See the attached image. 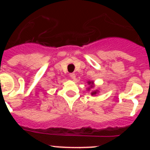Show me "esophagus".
Instances as JSON below:
<instances>
[{"instance_id":"obj_1","label":"esophagus","mask_w":150,"mask_h":150,"mask_svg":"<svg viewBox=\"0 0 150 150\" xmlns=\"http://www.w3.org/2000/svg\"><path fill=\"white\" fill-rule=\"evenodd\" d=\"M69 77H70L71 78H72V79H74V78H75V73H70L69 74Z\"/></svg>"}]
</instances>
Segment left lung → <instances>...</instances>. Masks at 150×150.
<instances>
[{
  "mask_svg": "<svg viewBox=\"0 0 150 150\" xmlns=\"http://www.w3.org/2000/svg\"><path fill=\"white\" fill-rule=\"evenodd\" d=\"M88 85H90V87L88 88V90H90L91 88H93V81H88ZM97 93H98V91L96 90V91H92L91 93V94L92 96H94V95H96Z\"/></svg>",
  "mask_w": 150,
  "mask_h": 150,
  "instance_id": "left-lung-1",
  "label": "left lung"
}]
</instances>
